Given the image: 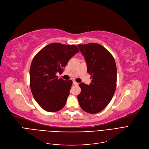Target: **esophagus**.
Masks as SVG:
<instances>
[{"mask_svg": "<svg viewBox=\"0 0 149 149\" xmlns=\"http://www.w3.org/2000/svg\"><path fill=\"white\" fill-rule=\"evenodd\" d=\"M73 84L75 85H78L79 83H77V82H76L75 81H73Z\"/></svg>", "mask_w": 149, "mask_h": 149, "instance_id": "1", "label": "esophagus"}]
</instances>
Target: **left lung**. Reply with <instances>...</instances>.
I'll list each match as a JSON object with an SVG mask.
<instances>
[{"label": "left lung", "instance_id": "8db88e82", "mask_svg": "<svg viewBox=\"0 0 149 149\" xmlns=\"http://www.w3.org/2000/svg\"><path fill=\"white\" fill-rule=\"evenodd\" d=\"M90 75V85L79 84L77 96L80 107L89 113L101 112L111 102L117 85V66L111 53L96 43L78 45Z\"/></svg>", "mask_w": 149, "mask_h": 149}]
</instances>
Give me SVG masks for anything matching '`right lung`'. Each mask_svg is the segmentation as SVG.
Instances as JSON below:
<instances>
[{
	"mask_svg": "<svg viewBox=\"0 0 149 149\" xmlns=\"http://www.w3.org/2000/svg\"><path fill=\"white\" fill-rule=\"evenodd\" d=\"M79 49L75 45L49 44L33 58L30 68L32 94L40 106L47 112H57L66 103L72 81L58 79L69 59Z\"/></svg>",
	"mask_w": 149,
	"mask_h": 149,
	"instance_id": "right-lung-1",
	"label": "right lung"
}]
</instances>
